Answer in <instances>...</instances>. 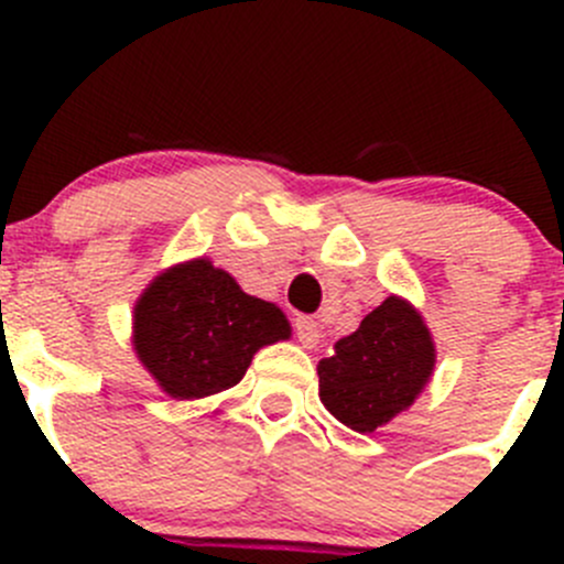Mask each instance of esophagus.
<instances>
[{"label":"esophagus","mask_w":564,"mask_h":564,"mask_svg":"<svg viewBox=\"0 0 564 564\" xmlns=\"http://www.w3.org/2000/svg\"><path fill=\"white\" fill-rule=\"evenodd\" d=\"M294 333H297V340L303 344V349H314L322 338V329H318V322H314L311 316H300L294 322Z\"/></svg>","instance_id":"34e87169"}]
</instances>
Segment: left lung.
Returning a JSON list of instances; mask_svg holds the SVG:
<instances>
[{"label": "left lung", "mask_w": 564, "mask_h": 564, "mask_svg": "<svg viewBox=\"0 0 564 564\" xmlns=\"http://www.w3.org/2000/svg\"><path fill=\"white\" fill-rule=\"evenodd\" d=\"M434 368V335L423 314L390 294L318 360V398L346 429L373 434L417 401Z\"/></svg>", "instance_id": "left-lung-1"}]
</instances>
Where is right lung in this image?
<instances>
[{
    "label": "right lung",
    "instance_id": "1",
    "mask_svg": "<svg viewBox=\"0 0 564 564\" xmlns=\"http://www.w3.org/2000/svg\"><path fill=\"white\" fill-rule=\"evenodd\" d=\"M286 338V314L242 292L207 256L163 270L133 305L135 357L176 401L235 388L256 351Z\"/></svg>",
    "mask_w": 564,
    "mask_h": 564
}]
</instances>
